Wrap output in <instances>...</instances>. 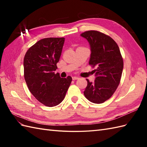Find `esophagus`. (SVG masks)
<instances>
[{
  "label": "esophagus",
  "instance_id": "obj_1",
  "mask_svg": "<svg viewBox=\"0 0 147 147\" xmlns=\"http://www.w3.org/2000/svg\"><path fill=\"white\" fill-rule=\"evenodd\" d=\"M80 78L79 77H78V76H73V80H78Z\"/></svg>",
  "mask_w": 147,
  "mask_h": 147
}]
</instances>
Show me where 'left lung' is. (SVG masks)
<instances>
[{"label": "left lung", "mask_w": 147, "mask_h": 147, "mask_svg": "<svg viewBox=\"0 0 147 147\" xmlns=\"http://www.w3.org/2000/svg\"><path fill=\"white\" fill-rule=\"evenodd\" d=\"M80 35L90 44L89 64L97 67L94 82L86 79L84 95L92 103L102 104L111 97L120 83L123 69L120 50L113 39L97 31H87Z\"/></svg>", "instance_id": "1"}]
</instances>
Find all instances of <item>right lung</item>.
<instances>
[{"label":"right lung","instance_id":"right-lung-1","mask_svg":"<svg viewBox=\"0 0 147 147\" xmlns=\"http://www.w3.org/2000/svg\"><path fill=\"white\" fill-rule=\"evenodd\" d=\"M64 38H46L28 50L24 58V76L32 94L48 107H54L63 100L72 81L55 74L57 69Z\"/></svg>","mask_w":147,"mask_h":147}]
</instances>
